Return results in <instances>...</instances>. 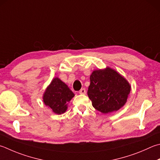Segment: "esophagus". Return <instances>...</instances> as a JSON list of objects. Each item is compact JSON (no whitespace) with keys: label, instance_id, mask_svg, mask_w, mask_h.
Listing matches in <instances>:
<instances>
[{"label":"esophagus","instance_id":"obj_1","mask_svg":"<svg viewBox=\"0 0 160 160\" xmlns=\"http://www.w3.org/2000/svg\"><path fill=\"white\" fill-rule=\"evenodd\" d=\"M79 93L80 94H86V89L85 88L81 89L79 91Z\"/></svg>","mask_w":160,"mask_h":160}]
</instances>
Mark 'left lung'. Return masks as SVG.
Masks as SVG:
<instances>
[{"instance_id":"8db88e82","label":"left lung","mask_w":160,"mask_h":160,"mask_svg":"<svg viewBox=\"0 0 160 160\" xmlns=\"http://www.w3.org/2000/svg\"><path fill=\"white\" fill-rule=\"evenodd\" d=\"M131 91L129 83L120 74L107 67L90 75L88 94L94 108L103 113L117 111L126 103Z\"/></svg>"}]
</instances>
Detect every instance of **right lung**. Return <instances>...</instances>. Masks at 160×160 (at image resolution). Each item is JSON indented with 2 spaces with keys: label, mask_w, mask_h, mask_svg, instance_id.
I'll return each instance as SVG.
<instances>
[{
  "label": "right lung",
  "mask_w": 160,
  "mask_h": 160,
  "mask_svg": "<svg viewBox=\"0 0 160 160\" xmlns=\"http://www.w3.org/2000/svg\"><path fill=\"white\" fill-rule=\"evenodd\" d=\"M74 94L59 78L52 80L43 94V102L56 114H62L68 108V103Z\"/></svg>",
  "instance_id": "obj_1"
}]
</instances>
